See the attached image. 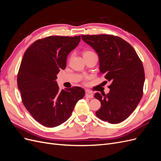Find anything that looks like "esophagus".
Listing matches in <instances>:
<instances>
[{
    "instance_id": "obj_1",
    "label": "esophagus",
    "mask_w": 161,
    "mask_h": 161,
    "mask_svg": "<svg viewBox=\"0 0 161 161\" xmlns=\"http://www.w3.org/2000/svg\"><path fill=\"white\" fill-rule=\"evenodd\" d=\"M85 96L87 97V98H89V99H92L93 98V93L90 91L86 90L85 91Z\"/></svg>"
}]
</instances>
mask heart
<instances>
[{"label": "heart", "mask_w": 161, "mask_h": 161, "mask_svg": "<svg viewBox=\"0 0 161 161\" xmlns=\"http://www.w3.org/2000/svg\"><path fill=\"white\" fill-rule=\"evenodd\" d=\"M93 53V52H89V51H88V52H85L84 53V54H86V53Z\"/></svg>", "instance_id": "1"}]
</instances>
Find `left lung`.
Masks as SVG:
<instances>
[{"label": "left lung", "instance_id": "obj_1", "mask_svg": "<svg viewBox=\"0 0 161 161\" xmlns=\"http://www.w3.org/2000/svg\"><path fill=\"white\" fill-rule=\"evenodd\" d=\"M81 37L98 55L101 74L111 82L108 94L95 95L101 104L96 115L110 124L120 123L135 110L142 97V63L133 47L121 37L105 34Z\"/></svg>", "mask_w": 161, "mask_h": 161}]
</instances>
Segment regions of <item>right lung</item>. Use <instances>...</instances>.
I'll return each instance as SVG.
<instances>
[{"label":"right lung","instance_id":"add662e5","mask_svg":"<svg viewBox=\"0 0 161 161\" xmlns=\"http://www.w3.org/2000/svg\"><path fill=\"white\" fill-rule=\"evenodd\" d=\"M80 36H49L33 42L25 51L17 76L23 105L37 122L48 128L69 119L85 90L74 86L59 90L56 79L65 69L67 56Z\"/></svg>","mask_w":161,"mask_h":161}]
</instances>
